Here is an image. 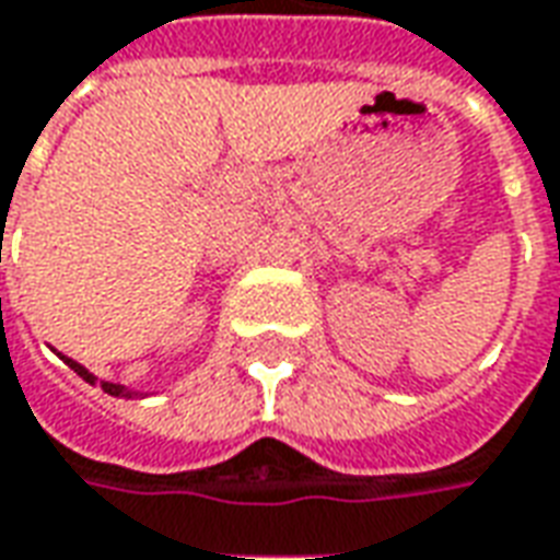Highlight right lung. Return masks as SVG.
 Here are the masks:
<instances>
[{
  "label": "right lung",
  "instance_id": "right-lung-1",
  "mask_svg": "<svg viewBox=\"0 0 560 560\" xmlns=\"http://www.w3.org/2000/svg\"><path fill=\"white\" fill-rule=\"evenodd\" d=\"M62 361L69 363V366H72V370H75V373L81 375V378H84V382H90V385H93V382H96V375H90L88 370H84V366H81V363L72 361V358H62ZM100 385H103L105 394H112V397H136V394H132V390L124 388V385H112V382H100Z\"/></svg>",
  "mask_w": 560,
  "mask_h": 560
}]
</instances>
